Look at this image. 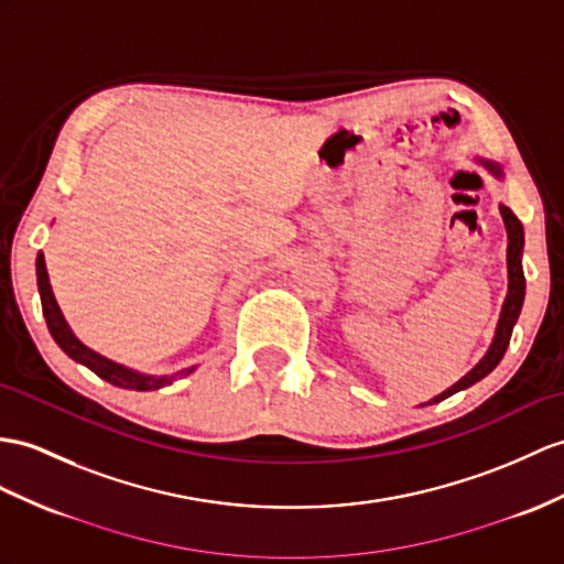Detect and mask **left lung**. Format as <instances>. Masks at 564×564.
<instances>
[{"label":"left lung","instance_id":"obj_1","mask_svg":"<svg viewBox=\"0 0 564 564\" xmlns=\"http://www.w3.org/2000/svg\"><path fill=\"white\" fill-rule=\"evenodd\" d=\"M474 162L478 164V167L488 170L492 176L498 178V182H502V178H505V170H502L500 162L488 160V158H480V155H474ZM500 215H502L505 231H507V296L502 301V311H500V321H498V327H496V335H492V341H490L488 351L484 354V359H480L469 370V373H466L464 378H459L455 386L447 388L445 392L433 397V400L423 402L421 406L437 404V402L447 400V397H452L455 392H462L466 388L476 386L478 380H484L490 373V370L502 361V356L507 351V345H510L512 329L517 325V318H519V313H521V306H524V296H527V278H524V268H521V256H524V227H521L517 215L510 208H507L505 203H500Z\"/></svg>","mask_w":564,"mask_h":564}]
</instances>
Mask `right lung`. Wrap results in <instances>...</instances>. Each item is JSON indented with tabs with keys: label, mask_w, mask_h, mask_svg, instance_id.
<instances>
[{
	"label": "right lung",
	"mask_w": 564,
	"mask_h": 564,
	"mask_svg": "<svg viewBox=\"0 0 564 564\" xmlns=\"http://www.w3.org/2000/svg\"><path fill=\"white\" fill-rule=\"evenodd\" d=\"M35 272H37L40 304H43V315L47 321V329H50L52 339L57 341L59 349L68 356V359H74L76 364H84L86 368L93 370L95 376L107 380L109 386H117L123 390H139V392L160 390L164 386H172V382L178 378L191 376L198 368V366H188V368L176 370V373H170V376H150V373H141V370H133L129 366L107 359V356L86 347L84 341L74 335V329L68 327L64 313L57 304V299H54V294H52V284H50V274L45 268L43 253H37V258H35Z\"/></svg>",
	"instance_id": "1"
}]
</instances>
